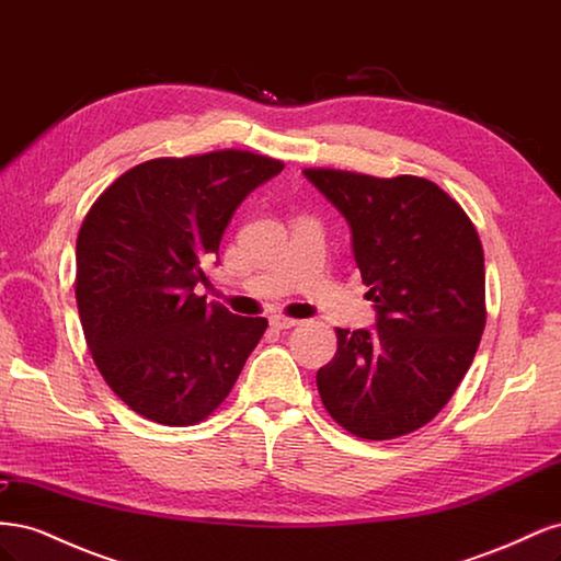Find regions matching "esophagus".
I'll list each match as a JSON object with an SVG mask.
<instances>
[{"label":"esophagus","instance_id":"esophagus-1","mask_svg":"<svg viewBox=\"0 0 561 561\" xmlns=\"http://www.w3.org/2000/svg\"><path fill=\"white\" fill-rule=\"evenodd\" d=\"M268 322H271V328H276V330H290L297 325L295 318H285V316H271Z\"/></svg>","mask_w":561,"mask_h":561}]
</instances>
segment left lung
<instances>
[{
  "instance_id": "left-lung-1",
  "label": "left lung",
  "mask_w": 561,
  "mask_h": 561,
  "mask_svg": "<svg viewBox=\"0 0 561 561\" xmlns=\"http://www.w3.org/2000/svg\"><path fill=\"white\" fill-rule=\"evenodd\" d=\"M344 215L371 330L336 328L334 358L318 369L330 416L365 439L412 433L443 410L484 332V252L463 208L431 180L307 168Z\"/></svg>"
}]
</instances>
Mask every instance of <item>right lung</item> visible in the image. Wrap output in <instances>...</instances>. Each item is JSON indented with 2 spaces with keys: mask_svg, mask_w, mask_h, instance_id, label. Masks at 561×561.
<instances>
[{
  "mask_svg": "<svg viewBox=\"0 0 561 561\" xmlns=\"http://www.w3.org/2000/svg\"><path fill=\"white\" fill-rule=\"evenodd\" d=\"M283 163L225 149L154 159L114 180L77 239V307L107 386L133 412L194 426L225 402L266 318L206 304L194 287L219 264L236 208Z\"/></svg>",
  "mask_w": 561,
  "mask_h": 561,
  "instance_id": "obj_1",
  "label": "right lung"
}]
</instances>
